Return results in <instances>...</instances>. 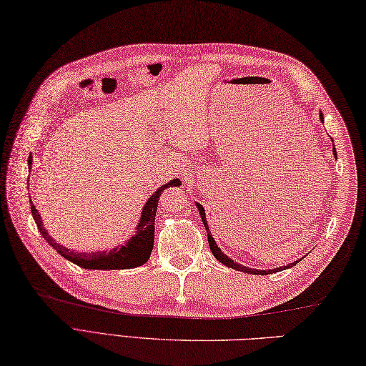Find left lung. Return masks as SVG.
I'll return each instance as SVG.
<instances>
[{"instance_id":"obj_1","label":"left lung","mask_w":366,"mask_h":366,"mask_svg":"<svg viewBox=\"0 0 366 366\" xmlns=\"http://www.w3.org/2000/svg\"><path fill=\"white\" fill-rule=\"evenodd\" d=\"M320 119L323 121V114H322V113H320ZM332 152H334V155L337 157L335 147L332 149ZM197 208H199V212H200L202 222L204 224V228H207V231H208V244H209V248H211V253L214 254V257H216L217 261H220V262L224 264V265L229 267V269H234V270L244 272V273H252V274H269V273H272V272H281V270L290 269V267L297 265V264L300 262V261H295V262L287 264V265H284V267H280V269H273V270H256V269H248V267H244L242 264H237V262H234L233 259H231V257H228L227 254L222 253V250H220V248H219V247H217V244H216V240H214V237H212V234H211V231H209V228H208V224H207V214H204V208L202 207V204H199V203H197Z\"/></svg>"}]
</instances>
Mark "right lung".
<instances>
[{
    "instance_id": "right-lung-1",
    "label": "right lung",
    "mask_w": 366,
    "mask_h": 366,
    "mask_svg": "<svg viewBox=\"0 0 366 366\" xmlns=\"http://www.w3.org/2000/svg\"><path fill=\"white\" fill-rule=\"evenodd\" d=\"M31 166V164H29ZM171 186H180V180L175 178V180L169 182L150 195V199L146 202L144 208L141 211V217H139V224L137 225V233L133 234L126 244L121 247H116L110 252H92V253H80L69 250V248L60 245L54 242L48 231L44 229L43 222L39 211L35 209L34 203L31 202V211H32V217L37 224L41 236L44 240L54 248V250L68 259L69 262H73L82 269L88 270H124V269H133V267H138L146 264L150 257V253L154 250V236H155V214H157V207H158V200L159 195L166 189L171 188Z\"/></svg>"
}]
</instances>
